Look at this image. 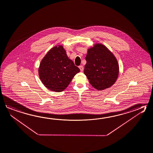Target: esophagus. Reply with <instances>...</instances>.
<instances>
[{
  "instance_id": "obj_1",
  "label": "esophagus",
  "mask_w": 153,
  "mask_h": 153,
  "mask_svg": "<svg viewBox=\"0 0 153 153\" xmlns=\"http://www.w3.org/2000/svg\"><path fill=\"white\" fill-rule=\"evenodd\" d=\"M79 69H80L81 71H83V66H79Z\"/></svg>"
}]
</instances>
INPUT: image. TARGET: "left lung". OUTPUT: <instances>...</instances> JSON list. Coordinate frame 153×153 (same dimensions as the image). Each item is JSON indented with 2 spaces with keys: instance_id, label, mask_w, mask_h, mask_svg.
I'll return each instance as SVG.
<instances>
[{
  "instance_id": "left-lung-1",
  "label": "left lung",
  "mask_w": 153,
  "mask_h": 153,
  "mask_svg": "<svg viewBox=\"0 0 153 153\" xmlns=\"http://www.w3.org/2000/svg\"><path fill=\"white\" fill-rule=\"evenodd\" d=\"M84 74L91 85L98 91L114 84L119 75L117 60L113 53L102 44H95L88 50Z\"/></svg>"
}]
</instances>
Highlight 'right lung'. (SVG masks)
Wrapping results in <instances>:
<instances>
[{"label": "right lung", "mask_w": 153, "mask_h": 153, "mask_svg": "<svg viewBox=\"0 0 153 153\" xmlns=\"http://www.w3.org/2000/svg\"><path fill=\"white\" fill-rule=\"evenodd\" d=\"M80 70L66 54L62 46H55L42 59L39 69L41 81L50 91L61 92Z\"/></svg>", "instance_id": "add662e5"}]
</instances>
